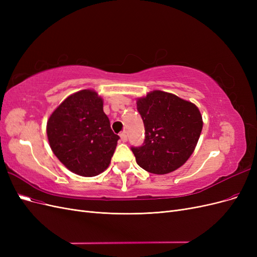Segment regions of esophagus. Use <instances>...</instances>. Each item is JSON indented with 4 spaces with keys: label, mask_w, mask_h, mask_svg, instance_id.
Listing matches in <instances>:
<instances>
[{
    "label": "esophagus",
    "mask_w": 257,
    "mask_h": 257,
    "mask_svg": "<svg viewBox=\"0 0 257 257\" xmlns=\"http://www.w3.org/2000/svg\"><path fill=\"white\" fill-rule=\"evenodd\" d=\"M120 137H121V141L123 143L127 142V135H126V132H122V133L120 134Z\"/></svg>",
    "instance_id": "esophagus-1"
}]
</instances>
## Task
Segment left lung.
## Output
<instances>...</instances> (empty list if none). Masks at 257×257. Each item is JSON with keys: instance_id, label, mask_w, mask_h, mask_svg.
I'll return each instance as SVG.
<instances>
[{"instance_id": "8db88e82", "label": "left lung", "mask_w": 257, "mask_h": 257, "mask_svg": "<svg viewBox=\"0 0 257 257\" xmlns=\"http://www.w3.org/2000/svg\"><path fill=\"white\" fill-rule=\"evenodd\" d=\"M137 110L145 125L143 145L131 148L137 164L157 175L182 166L203 130L198 108L172 93L153 91L137 100Z\"/></svg>"}]
</instances>
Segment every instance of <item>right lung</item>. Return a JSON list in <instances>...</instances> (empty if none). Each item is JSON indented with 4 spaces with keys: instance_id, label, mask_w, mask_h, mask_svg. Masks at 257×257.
Masks as SVG:
<instances>
[{
    "instance_id": "1",
    "label": "right lung",
    "mask_w": 257,
    "mask_h": 257,
    "mask_svg": "<svg viewBox=\"0 0 257 257\" xmlns=\"http://www.w3.org/2000/svg\"><path fill=\"white\" fill-rule=\"evenodd\" d=\"M47 136L54 155L82 177L103 173L120 139L103 110V99L92 90L74 93L52 112Z\"/></svg>"
}]
</instances>
